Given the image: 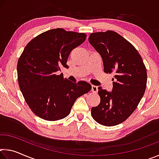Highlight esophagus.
Instances as JSON below:
<instances>
[{"label":"esophagus","mask_w":159,"mask_h":159,"mask_svg":"<svg viewBox=\"0 0 159 159\" xmlns=\"http://www.w3.org/2000/svg\"><path fill=\"white\" fill-rule=\"evenodd\" d=\"M91 90H92L93 93H97L98 91V87L96 85H92V89H91Z\"/></svg>","instance_id":"1"}]
</instances>
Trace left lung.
Wrapping results in <instances>:
<instances>
[{
    "label": "left lung",
    "mask_w": 159,
    "mask_h": 159,
    "mask_svg": "<svg viewBox=\"0 0 159 159\" xmlns=\"http://www.w3.org/2000/svg\"><path fill=\"white\" fill-rule=\"evenodd\" d=\"M88 40L101 55L104 71L115 74L111 92L98 88L100 103L92 107L91 114L101 125H118L133 114L144 95L146 66L136 48L116 32L92 33Z\"/></svg>",
    "instance_id": "obj_1"
}]
</instances>
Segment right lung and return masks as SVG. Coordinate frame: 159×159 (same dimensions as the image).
I'll use <instances>...</instances> for the list:
<instances>
[{
	"label": "right lung",
	"instance_id": "1",
	"mask_svg": "<svg viewBox=\"0 0 159 159\" xmlns=\"http://www.w3.org/2000/svg\"><path fill=\"white\" fill-rule=\"evenodd\" d=\"M86 34L57 28L43 32L26 45L17 62V79L26 104L37 116L55 121L66 117L75 101L92 86L85 81L71 82L60 66L70 52L86 39Z\"/></svg>",
	"mask_w": 159,
	"mask_h": 159
}]
</instances>
